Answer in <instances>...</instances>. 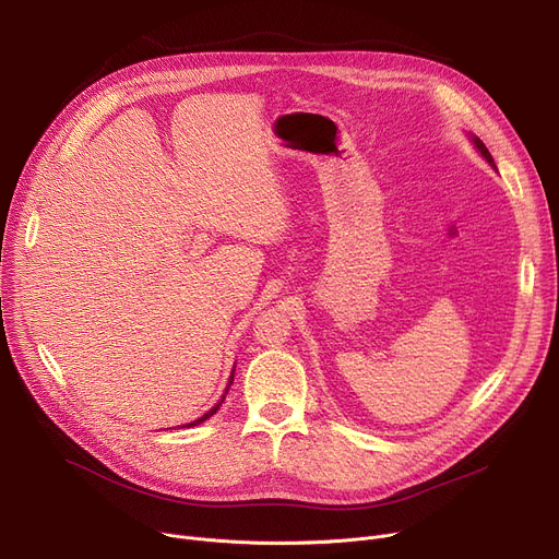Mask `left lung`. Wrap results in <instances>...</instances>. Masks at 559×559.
Returning <instances> with one entry per match:
<instances>
[{
    "instance_id": "left-lung-1",
    "label": "left lung",
    "mask_w": 559,
    "mask_h": 559,
    "mask_svg": "<svg viewBox=\"0 0 559 559\" xmlns=\"http://www.w3.org/2000/svg\"><path fill=\"white\" fill-rule=\"evenodd\" d=\"M474 142H476V146H478V152L485 156V160H487L489 165H493V158H491V154L487 152V146H485V144H483L478 138H474Z\"/></svg>"
}]
</instances>
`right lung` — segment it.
<instances>
[{"instance_id": "right-lung-1", "label": "right lung", "mask_w": 559, "mask_h": 559, "mask_svg": "<svg viewBox=\"0 0 559 559\" xmlns=\"http://www.w3.org/2000/svg\"><path fill=\"white\" fill-rule=\"evenodd\" d=\"M233 378V376H230ZM228 383H233V380H228ZM222 401H224V396H222ZM222 401L213 407V409H209V413H205L201 419H197V421H192V424H188V426H197V424H201V421H205V419H211L215 413H217V409H219V405H222Z\"/></svg>"}]
</instances>
